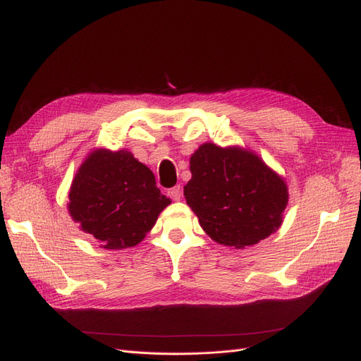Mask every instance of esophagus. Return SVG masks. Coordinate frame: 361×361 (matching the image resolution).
<instances>
[{
	"label": "esophagus",
	"mask_w": 361,
	"mask_h": 361,
	"mask_svg": "<svg viewBox=\"0 0 361 361\" xmlns=\"http://www.w3.org/2000/svg\"><path fill=\"white\" fill-rule=\"evenodd\" d=\"M169 195H170V199H173L174 202H179L180 197H182V187H180V185H176V187L170 188Z\"/></svg>",
	"instance_id": "esophagus-1"
}]
</instances>
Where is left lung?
<instances>
[{"instance_id":"obj_1","label":"left lung","mask_w":361,"mask_h":361,"mask_svg":"<svg viewBox=\"0 0 361 361\" xmlns=\"http://www.w3.org/2000/svg\"><path fill=\"white\" fill-rule=\"evenodd\" d=\"M190 164L192 178L183 195L214 241L244 248L280 227L286 183L255 154L206 143Z\"/></svg>"}]
</instances>
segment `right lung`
<instances>
[{
    "label": "right lung",
    "instance_id": "1",
    "mask_svg": "<svg viewBox=\"0 0 361 361\" xmlns=\"http://www.w3.org/2000/svg\"><path fill=\"white\" fill-rule=\"evenodd\" d=\"M167 204L154 173L128 150L93 152L69 192L73 220L108 250L137 245Z\"/></svg>",
    "mask_w": 361,
    "mask_h": 361
}]
</instances>
